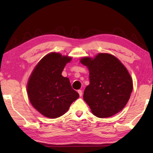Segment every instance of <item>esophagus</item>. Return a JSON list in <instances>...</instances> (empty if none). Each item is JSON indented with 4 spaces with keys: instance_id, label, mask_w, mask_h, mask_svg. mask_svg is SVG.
I'll return each instance as SVG.
<instances>
[{
    "instance_id": "1",
    "label": "esophagus",
    "mask_w": 153,
    "mask_h": 153,
    "mask_svg": "<svg viewBox=\"0 0 153 153\" xmlns=\"http://www.w3.org/2000/svg\"><path fill=\"white\" fill-rule=\"evenodd\" d=\"M77 92H78L79 97H82V90H77Z\"/></svg>"
}]
</instances>
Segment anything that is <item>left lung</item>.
Instances as JSON below:
<instances>
[{"label":"left lung","mask_w":153,"mask_h":153,"mask_svg":"<svg viewBox=\"0 0 153 153\" xmlns=\"http://www.w3.org/2000/svg\"><path fill=\"white\" fill-rule=\"evenodd\" d=\"M90 84L84 92V100L95 116L109 117L123 109L133 90L131 77L121 62L111 54L99 53L94 59L84 57Z\"/></svg>","instance_id":"1"}]
</instances>
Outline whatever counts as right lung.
<instances>
[{"label":"right lung","mask_w":153,"mask_h":153,"mask_svg":"<svg viewBox=\"0 0 153 153\" xmlns=\"http://www.w3.org/2000/svg\"><path fill=\"white\" fill-rule=\"evenodd\" d=\"M71 57L51 53L41 59L28 80L27 94L31 104L42 115L51 119L61 117L79 98L68 77L62 76Z\"/></svg>","instance_id":"1"}]
</instances>
